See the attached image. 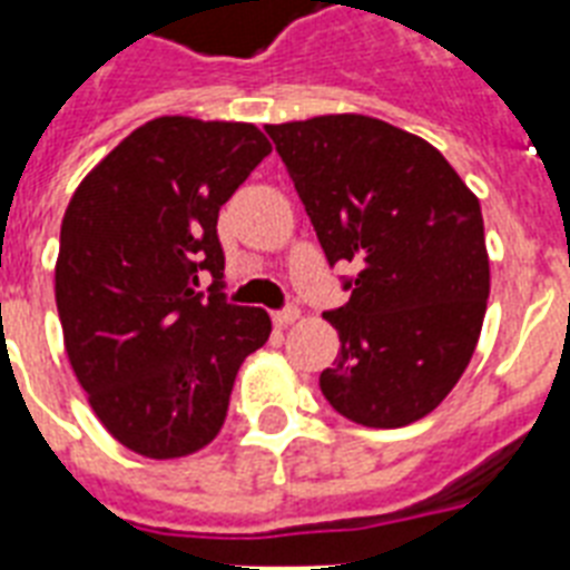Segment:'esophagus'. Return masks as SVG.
I'll list each match as a JSON object with an SVG mask.
<instances>
[{"instance_id": "34e87169", "label": "esophagus", "mask_w": 570, "mask_h": 570, "mask_svg": "<svg viewBox=\"0 0 570 570\" xmlns=\"http://www.w3.org/2000/svg\"><path fill=\"white\" fill-rule=\"evenodd\" d=\"M302 316V311L295 307V304H289V307H284V311H275L272 313V320H275V325H281V328H286V325H293L295 320Z\"/></svg>"}]
</instances>
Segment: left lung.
<instances>
[{"label":"left lung","instance_id":"left-lung-1","mask_svg":"<svg viewBox=\"0 0 570 570\" xmlns=\"http://www.w3.org/2000/svg\"><path fill=\"white\" fill-rule=\"evenodd\" d=\"M348 302L325 313L337 361L320 384L334 411L399 429L441 405L485 320V224L476 195L429 141L366 115L266 127Z\"/></svg>","mask_w":570,"mask_h":570}]
</instances>
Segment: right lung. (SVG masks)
Masks as SVG:
<instances>
[{
  "label": "right lung",
  "mask_w": 570,
  "mask_h": 570,
  "mask_svg": "<svg viewBox=\"0 0 570 570\" xmlns=\"http://www.w3.org/2000/svg\"><path fill=\"white\" fill-rule=\"evenodd\" d=\"M268 154L254 124L156 118L70 197L56 263L67 357L94 414L138 455L213 441L242 361L272 334L263 307L227 302L215 227Z\"/></svg>",
  "instance_id": "right-lung-1"
}]
</instances>
